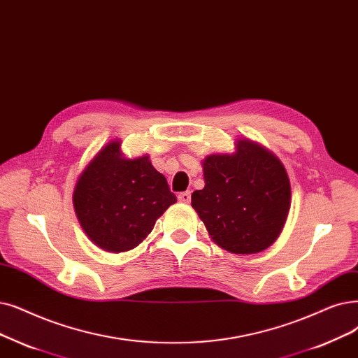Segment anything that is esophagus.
<instances>
[{
	"instance_id": "esophagus-1",
	"label": "esophagus",
	"mask_w": 358,
	"mask_h": 358,
	"mask_svg": "<svg viewBox=\"0 0 358 358\" xmlns=\"http://www.w3.org/2000/svg\"><path fill=\"white\" fill-rule=\"evenodd\" d=\"M190 200H192L190 192H182L178 194V201H181V203H190Z\"/></svg>"
}]
</instances>
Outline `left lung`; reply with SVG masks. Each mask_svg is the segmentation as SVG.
Wrapping results in <instances>:
<instances>
[{"label": "left lung", "mask_w": 358, "mask_h": 358, "mask_svg": "<svg viewBox=\"0 0 358 358\" xmlns=\"http://www.w3.org/2000/svg\"><path fill=\"white\" fill-rule=\"evenodd\" d=\"M205 187L192 206L212 240L236 255H255L281 234L291 206L288 174L272 152L240 138L234 153L203 161Z\"/></svg>", "instance_id": "left-lung-1"}]
</instances>
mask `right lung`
Returning <instances> with one entry per match:
<instances>
[{
    "mask_svg": "<svg viewBox=\"0 0 358 358\" xmlns=\"http://www.w3.org/2000/svg\"><path fill=\"white\" fill-rule=\"evenodd\" d=\"M166 178L148 155L127 159L120 142L102 148L80 174L73 205L87 237L105 252H129L141 244L158 217L176 203Z\"/></svg>",
    "mask_w": 358,
    "mask_h": 358,
    "instance_id": "obj_1",
    "label": "right lung"
}]
</instances>
